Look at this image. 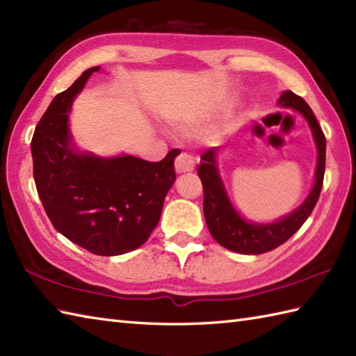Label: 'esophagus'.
<instances>
[{
	"instance_id": "1",
	"label": "esophagus",
	"mask_w": 356,
	"mask_h": 356,
	"mask_svg": "<svg viewBox=\"0 0 356 356\" xmlns=\"http://www.w3.org/2000/svg\"><path fill=\"white\" fill-rule=\"evenodd\" d=\"M194 167H195V162L189 154L180 153L176 158V171L179 172V175H181V172L193 171Z\"/></svg>"
}]
</instances>
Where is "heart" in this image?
Wrapping results in <instances>:
<instances>
[{
    "instance_id": "b5f03b06",
    "label": "heart",
    "mask_w": 356,
    "mask_h": 356,
    "mask_svg": "<svg viewBox=\"0 0 356 356\" xmlns=\"http://www.w3.org/2000/svg\"><path fill=\"white\" fill-rule=\"evenodd\" d=\"M204 126L206 122L203 120H197V118L181 120L180 122H177V130L185 136H194L200 134V131H203Z\"/></svg>"
}]
</instances>
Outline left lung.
Wrapping results in <instances>:
<instances>
[{
	"mask_svg": "<svg viewBox=\"0 0 356 356\" xmlns=\"http://www.w3.org/2000/svg\"><path fill=\"white\" fill-rule=\"evenodd\" d=\"M277 104L285 107V109L299 112L308 121L314 143L317 147V167L316 176H314V186L299 208L273 222L249 221L239 216L226 193L217 163L220 154L218 147L208 148L202 154V163L197 170L198 177L203 184V212L211 235L220 245L241 254L266 253L284 244L288 238H291L311 216L320 197L321 186H323L326 138L318 126L316 115L311 111L308 103L291 90L282 92Z\"/></svg>",
	"mask_w": 356,
	"mask_h": 356,
	"instance_id": "8db88e82",
	"label": "left lung"
}]
</instances>
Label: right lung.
Wrapping results in <instances>:
<instances>
[{
    "instance_id": "right-lung-1",
    "label": "right lung",
    "mask_w": 356,
    "mask_h": 356,
    "mask_svg": "<svg viewBox=\"0 0 356 356\" xmlns=\"http://www.w3.org/2000/svg\"><path fill=\"white\" fill-rule=\"evenodd\" d=\"M100 66L86 70L57 94L31 139L33 177L54 229L100 256L129 253L158 226L163 200L176 180L171 150L161 162L131 154L102 158L80 152L70 130L76 97Z\"/></svg>"
}]
</instances>
